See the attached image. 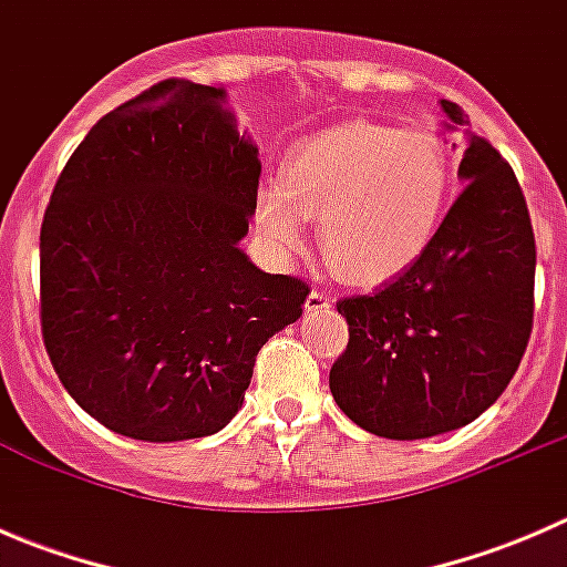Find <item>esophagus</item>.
<instances>
[{"instance_id": "34e87169", "label": "esophagus", "mask_w": 567, "mask_h": 567, "mask_svg": "<svg viewBox=\"0 0 567 567\" xmlns=\"http://www.w3.org/2000/svg\"><path fill=\"white\" fill-rule=\"evenodd\" d=\"M331 307H334V299H329L326 293H318V290H312L310 296H307V316H318V312H329Z\"/></svg>"}]
</instances>
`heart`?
I'll return each instance as SVG.
<instances>
[{
	"mask_svg": "<svg viewBox=\"0 0 567 567\" xmlns=\"http://www.w3.org/2000/svg\"><path fill=\"white\" fill-rule=\"evenodd\" d=\"M450 181L436 136L346 120L290 145L279 181L257 186L255 230L285 262L305 244V219H320L331 268L357 288H379L431 249Z\"/></svg>",
	"mask_w": 567,
	"mask_h": 567,
	"instance_id": "obj_1",
	"label": "heart"
}]
</instances>
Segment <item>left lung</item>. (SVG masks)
Here are the masks:
<instances>
[{
	"instance_id": "8db88e82",
	"label": "left lung",
	"mask_w": 567,
	"mask_h": 567,
	"mask_svg": "<svg viewBox=\"0 0 567 567\" xmlns=\"http://www.w3.org/2000/svg\"><path fill=\"white\" fill-rule=\"evenodd\" d=\"M466 134L461 197L431 249L373 296L342 299L348 348L329 373L337 405L398 442L458 431L496 403L527 351L535 233L511 164L442 101Z\"/></svg>"
}]
</instances>
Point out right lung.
<instances>
[{
	"label": "right lung",
	"instance_id": "obj_1",
	"mask_svg": "<svg viewBox=\"0 0 567 567\" xmlns=\"http://www.w3.org/2000/svg\"><path fill=\"white\" fill-rule=\"evenodd\" d=\"M257 145L225 87L167 82L90 128L40 227V326L68 394L140 442L221 431L255 357L310 288L266 274L241 241Z\"/></svg>",
	"mask_w": 567,
	"mask_h": 567
}]
</instances>
